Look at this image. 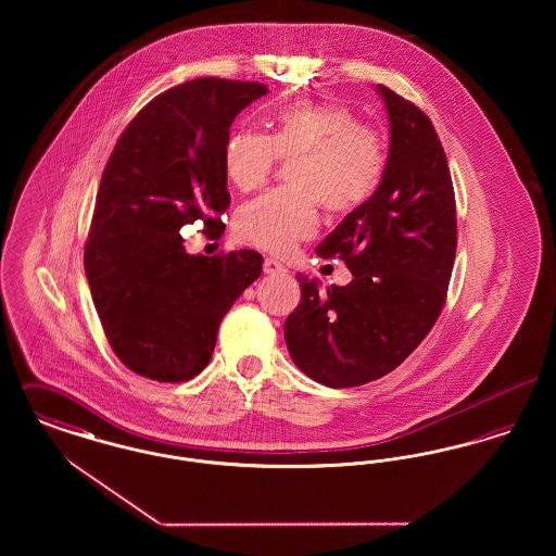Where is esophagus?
I'll use <instances>...</instances> for the list:
<instances>
[{"instance_id": "1", "label": "esophagus", "mask_w": 556, "mask_h": 556, "mask_svg": "<svg viewBox=\"0 0 556 556\" xmlns=\"http://www.w3.org/2000/svg\"><path fill=\"white\" fill-rule=\"evenodd\" d=\"M263 268H265L266 275H281V273H286V270H288L286 266L281 265L279 261H275V258H265V265H263Z\"/></svg>"}]
</instances>
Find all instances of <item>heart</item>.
I'll list each match as a JSON object with an SVG mask.
<instances>
[{
  "instance_id": "b5f03b06",
  "label": "heart",
  "mask_w": 556,
  "mask_h": 556,
  "mask_svg": "<svg viewBox=\"0 0 556 556\" xmlns=\"http://www.w3.org/2000/svg\"><path fill=\"white\" fill-rule=\"evenodd\" d=\"M279 159L295 160L290 186L243 204L233 218L236 238L273 254H288L318 227L317 202L331 214L365 206L386 170L383 139L340 104L286 106L275 131L239 129L223 152L225 175L239 191L265 186Z\"/></svg>"
}]
</instances>
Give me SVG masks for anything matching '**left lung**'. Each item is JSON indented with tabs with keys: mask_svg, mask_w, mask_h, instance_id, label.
Here are the masks:
<instances>
[{
	"mask_svg": "<svg viewBox=\"0 0 556 556\" xmlns=\"http://www.w3.org/2000/svg\"><path fill=\"white\" fill-rule=\"evenodd\" d=\"M390 118V152L369 202L317 245L342 258L352 281L323 291L295 275L302 300L286 320L295 367L327 388L375 381L425 340L440 317L456 256L448 160L429 116L377 85Z\"/></svg>",
	"mask_w": 556,
	"mask_h": 556,
	"instance_id": "8db88e82",
	"label": "left lung"
}]
</instances>
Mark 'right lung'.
<instances>
[{
    "label": "right lung",
    "instance_id": "right-lung-1",
    "mask_svg": "<svg viewBox=\"0 0 556 556\" xmlns=\"http://www.w3.org/2000/svg\"><path fill=\"white\" fill-rule=\"evenodd\" d=\"M266 91L250 80H187L141 108L110 154L83 261L108 342L141 377H195L220 320L263 273L254 250L187 254L181 227L202 220L214 238L225 231V143L239 112Z\"/></svg>",
    "mask_w": 556,
    "mask_h": 556
}]
</instances>
